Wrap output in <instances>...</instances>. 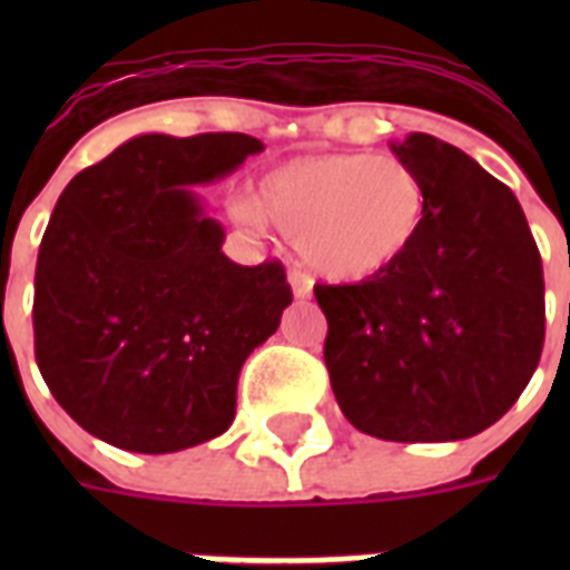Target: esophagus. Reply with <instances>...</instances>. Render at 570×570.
Segmentation results:
<instances>
[{
	"instance_id": "34e87169",
	"label": "esophagus",
	"mask_w": 570,
	"mask_h": 570,
	"mask_svg": "<svg viewBox=\"0 0 570 570\" xmlns=\"http://www.w3.org/2000/svg\"><path fill=\"white\" fill-rule=\"evenodd\" d=\"M289 286H293V295H295V302H304V298H311V284L304 281L302 275H289Z\"/></svg>"
}]
</instances>
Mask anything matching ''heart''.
I'll list each match as a JSON object with an SVG mask.
<instances>
[{"label":"heart","mask_w":570,"mask_h":570,"mask_svg":"<svg viewBox=\"0 0 570 570\" xmlns=\"http://www.w3.org/2000/svg\"><path fill=\"white\" fill-rule=\"evenodd\" d=\"M248 224L295 239L304 266L334 284L384 275L414 248L425 222L420 174L396 156L320 154L277 165L259 180Z\"/></svg>","instance_id":"heart-1"}]
</instances>
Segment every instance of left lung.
<instances>
[{
    "mask_svg": "<svg viewBox=\"0 0 570 570\" xmlns=\"http://www.w3.org/2000/svg\"><path fill=\"white\" fill-rule=\"evenodd\" d=\"M420 174L414 248L364 284H316L340 411L399 443L461 441L518 402L544 348V268L518 197L459 147L411 132Z\"/></svg>",
    "mask_w": 570,
    "mask_h": 570,
    "instance_id": "8db88e82",
    "label": "left lung"
}]
</instances>
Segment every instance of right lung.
Instances as JSON below:
<instances>
[{
    "label": "right lung",
    "mask_w": 570,
    "mask_h": 570,
    "mask_svg": "<svg viewBox=\"0 0 570 570\" xmlns=\"http://www.w3.org/2000/svg\"><path fill=\"white\" fill-rule=\"evenodd\" d=\"M259 138H129L58 197L35 268V361L56 402L129 452L227 432L245 357L293 302L277 259L239 266L189 186L259 154Z\"/></svg>",
    "instance_id": "right-lung-1"
}]
</instances>
